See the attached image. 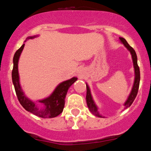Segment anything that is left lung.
<instances>
[{
	"mask_svg": "<svg viewBox=\"0 0 151 151\" xmlns=\"http://www.w3.org/2000/svg\"><path fill=\"white\" fill-rule=\"evenodd\" d=\"M120 41L122 44L125 45V47L130 51V54L132 55V62H133V65H134V69H135V82H134L133 87H132V91L130 92V95H129L128 98L126 102H125V108H127V107H130V105H132V102H133L134 100L136 97L137 92H138L139 89V84H140V69H139L138 65H137V55L136 53H135V50L128 44V43L127 42L126 40H125L124 38L120 37ZM86 100H87V106H88L89 110L91 111L92 114H94V115L97 116V117H101L99 114L98 111H97V106L95 105V103L94 102L93 100H92V95H91L90 90H89V88L88 85H87V95H86Z\"/></svg>",
	"mask_w": 151,
	"mask_h": 151,
	"instance_id": "obj_1",
	"label": "left lung"
}]
</instances>
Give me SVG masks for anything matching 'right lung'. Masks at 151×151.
<instances>
[{"mask_svg":"<svg viewBox=\"0 0 151 151\" xmlns=\"http://www.w3.org/2000/svg\"><path fill=\"white\" fill-rule=\"evenodd\" d=\"M35 36H31L28 39H32ZM25 44H24L16 51L14 57V67L12 70V80L18 100L23 107L34 115L42 118H52L57 117L62 112L65 103V97L68 89L77 81V78L73 77L71 79L63 82L55 89L52 94L48 98L39 101V105L32 102L25 96L19 84V72H18V62L21 51H23Z\"/></svg>","mask_w":151,"mask_h":151,"instance_id":"add662e5","label":"right lung"}]
</instances>
